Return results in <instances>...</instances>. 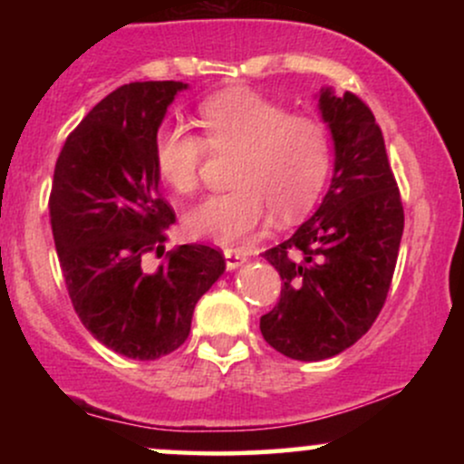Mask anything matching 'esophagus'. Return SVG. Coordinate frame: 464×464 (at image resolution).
Masks as SVG:
<instances>
[{"mask_svg": "<svg viewBox=\"0 0 464 464\" xmlns=\"http://www.w3.org/2000/svg\"><path fill=\"white\" fill-rule=\"evenodd\" d=\"M225 259H227V270H236L242 264L248 262V257L239 250H225Z\"/></svg>", "mask_w": 464, "mask_h": 464, "instance_id": "1", "label": "esophagus"}]
</instances>
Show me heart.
I'll use <instances>...</instances> for the list:
<instances>
[{
    "instance_id": "b5f03b06",
    "label": "heart",
    "mask_w": 464,
    "mask_h": 464,
    "mask_svg": "<svg viewBox=\"0 0 464 464\" xmlns=\"http://www.w3.org/2000/svg\"><path fill=\"white\" fill-rule=\"evenodd\" d=\"M202 142L185 126H163L154 137V165L169 189L188 196L198 188L205 146L237 152L233 189L214 194L185 216L191 237L216 244L244 239L268 218L285 222L307 211L329 172V140L321 121L287 115L273 100L225 92L198 106Z\"/></svg>"
}]
</instances>
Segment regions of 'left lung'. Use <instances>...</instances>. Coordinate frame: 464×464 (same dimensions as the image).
Here are the masks:
<instances>
[{
	"label": "left lung",
	"instance_id": "obj_1",
	"mask_svg": "<svg viewBox=\"0 0 464 464\" xmlns=\"http://www.w3.org/2000/svg\"><path fill=\"white\" fill-rule=\"evenodd\" d=\"M318 111L334 141L332 183L316 214L264 253L284 285L259 329L270 347L301 362L334 358L369 332L403 233L397 180L369 106L324 87Z\"/></svg>",
	"mask_w": 464,
	"mask_h": 464
}]
</instances>
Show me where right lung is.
I'll return each instance as SVG.
<instances>
[{
    "instance_id": "obj_1",
    "label": "right lung",
    "mask_w": 464,
    "mask_h": 464,
    "mask_svg": "<svg viewBox=\"0 0 464 464\" xmlns=\"http://www.w3.org/2000/svg\"><path fill=\"white\" fill-rule=\"evenodd\" d=\"M188 84L130 82L78 124L58 154L50 222L78 318L95 340L132 360H157L188 340L196 303L225 273L220 250L183 244L165 253L177 222L159 194L154 137Z\"/></svg>"
}]
</instances>
